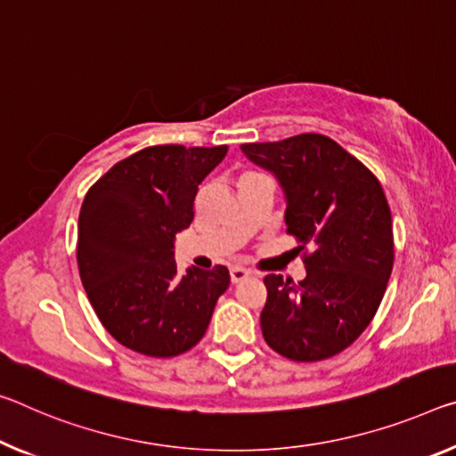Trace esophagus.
Returning a JSON list of instances; mask_svg holds the SVG:
<instances>
[{
    "instance_id": "obj_1",
    "label": "esophagus",
    "mask_w": 456,
    "mask_h": 456,
    "mask_svg": "<svg viewBox=\"0 0 456 456\" xmlns=\"http://www.w3.org/2000/svg\"><path fill=\"white\" fill-rule=\"evenodd\" d=\"M248 278H249V272L245 270V267H240V265L231 267V281H233V284H240V281Z\"/></svg>"
}]
</instances>
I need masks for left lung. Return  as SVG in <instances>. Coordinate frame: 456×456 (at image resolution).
<instances>
[{
	"label": "left lung",
	"instance_id": "obj_1",
	"mask_svg": "<svg viewBox=\"0 0 456 456\" xmlns=\"http://www.w3.org/2000/svg\"><path fill=\"white\" fill-rule=\"evenodd\" d=\"M284 191L286 231L306 245V278H264L262 332L292 361H322L367 329L394 265V233L384 189L355 156L321 134L243 143Z\"/></svg>",
	"mask_w": 456,
	"mask_h": 456
}]
</instances>
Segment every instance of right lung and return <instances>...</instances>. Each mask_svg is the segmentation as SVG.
I'll return each mask as SVG.
<instances>
[{"instance_id": "right-lung-1", "label": "right lung", "mask_w": 456, "mask_h": 456, "mask_svg": "<svg viewBox=\"0 0 456 456\" xmlns=\"http://www.w3.org/2000/svg\"><path fill=\"white\" fill-rule=\"evenodd\" d=\"M227 146H151L101 176L78 215L81 281L107 332L148 357L192 349L211 322L229 270H186L175 262V235L194 219L199 184Z\"/></svg>"}]
</instances>
